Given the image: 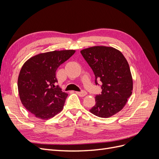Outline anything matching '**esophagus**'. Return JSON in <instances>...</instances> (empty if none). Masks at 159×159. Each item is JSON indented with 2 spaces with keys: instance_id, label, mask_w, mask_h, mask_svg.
I'll use <instances>...</instances> for the list:
<instances>
[{
  "instance_id": "34e87169",
  "label": "esophagus",
  "mask_w": 159,
  "mask_h": 159,
  "mask_svg": "<svg viewBox=\"0 0 159 159\" xmlns=\"http://www.w3.org/2000/svg\"><path fill=\"white\" fill-rule=\"evenodd\" d=\"M75 93L79 96H80V97H84V96H85L86 94H87V92H86V91L84 90L81 91H76Z\"/></svg>"
}]
</instances>
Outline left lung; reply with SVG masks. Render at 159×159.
I'll list each match as a JSON object with an SVG mask.
<instances>
[{"label":"left lung","instance_id":"left-lung-1","mask_svg":"<svg viewBox=\"0 0 159 159\" xmlns=\"http://www.w3.org/2000/svg\"><path fill=\"white\" fill-rule=\"evenodd\" d=\"M92 69L95 82L101 81L102 93L96 95L95 105L90 112L107 118L120 111L131 95L133 79L131 70L122 53L112 47L93 46L81 52Z\"/></svg>","mask_w":159,"mask_h":159}]
</instances>
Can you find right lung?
<instances>
[{
	"label": "right lung",
	"instance_id": "obj_1",
	"mask_svg": "<svg viewBox=\"0 0 159 159\" xmlns=\"http://www.w3.org/2000/svg\"><path fill=\"white\" fill-rule=\"evenodd\" d=\"M75 52L42 53L30 57L22 67L18 79L20 99L25 107L37 118L47 120L63 109L68 93L56 85V71Z\"/></svg>",
	"mask_w": 159,
	"mask_h": 159
}]
</instances>
